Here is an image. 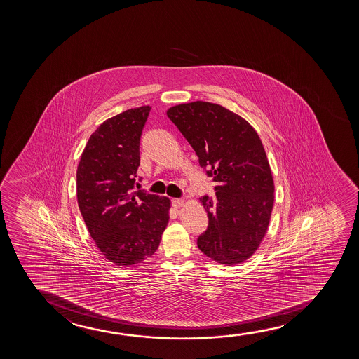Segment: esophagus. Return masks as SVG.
I'll return each mask as SVG.
<instances>
[{"instance_id":"obj_1","label":"esophagus","mask_w":359,"mask_h":359,"mask_svg":"<svg viewBox=\"0 0 359 359\" xmlns=\"http://www.w3.org/2000/svg\"><path fill=\"white\" fill-rule=\"evenodd\" d=\"M184 202L185 201L182 198H172V206L177 207V208L182 207L184 205Z\"/></svg>"}]
</instances>
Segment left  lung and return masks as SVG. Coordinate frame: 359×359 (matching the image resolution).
<instances>
[{
    "label": "left lung",
    "instance_id": "left-lung-1",
    "mask_svg": "<svg viewBox=\"0 0 359 359\" xmlns=\"http://www.w3.org/2000/svg\"><path fill=\"white\" fill-rule=\"evenodd\" d=\"M167 115L217 184L216 196L200 198L208 226L197 238L198 249L222 265L244 262L264 239L275 201L259 135L239 115L208 102L179 104Z\"/></svg>",
    "mask_w": 359,
    "mask_h": 359
}]
</instances>
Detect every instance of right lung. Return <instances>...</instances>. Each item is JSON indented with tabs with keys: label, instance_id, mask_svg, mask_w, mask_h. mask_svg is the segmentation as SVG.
<instances>
[{
	"label": "right lung",
	"instance_id": "add662e5",
	"mask_svg": "<svg viewBox=\"0 0 359 359\" xmlns=\"http://www.w3.org/2000/svg\"><path fill=\"white\" fill-rule=\"evenodd\" d=\"M151 107L105 120L84 147L77 168V201L99 250L118 266L152 256L169 221L170 200L135 191L140 140Z\"/></svg>",
	"mask_w": 359,
	"mask_h": 359
}]
</instances>
